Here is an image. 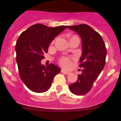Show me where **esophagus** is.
I'll return each mask as SVG.
<instances>
[{"instance_id": "obj_1", "label": "esophagus", "mask_w": 121, "mask_h": 121, "mask_svg": "<svg viewBox=\"0 0 121 121\" xmlns=\"http://www.w3.org/2000/svg\"><path fill=\"white\" fill-rule=\"evenodd\" d=\"M61 72L62 73L66 74H70V72H69V71H66V70H64V69H62V70H61Z\"/></svg>"}]
</instances>
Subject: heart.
<instances>
[{"label": "heart", "instance_id": "1", "mask_svg": "<svg viewBox=\"0 0 121 121\" xmlns=\"http://www.w3.org/2000/svg\"><path fill=\"white\" fill-rule=\"evenodd\" d=\"M60 64L64 67H69L71 65V62L70 60L68 57H63L59 60Z\"/></svg>", "mask_w": 121, "mask_h": 121}]
</instances>
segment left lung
Returning a JSON list of instances; mask_svg holds the SVG:
<instances>
[{
  "instance_id": "obj_1",
  "label": "left lung",
  "mask_w": 121,
  "mask_h": 121,
  "mask_svg": "<svg viewBox=\"0 0 121 121\" xmlns=\"http://www.w3.org/2000/svg\"><path fill=\"white\" fill-rule=\"evenodd\" d=\"M67 27L79 35L82 43L79 65L83 68L82 73L78 75L76 82L69 85V88L73 93L83 95L92 88L93 82L104 68L107 56L105 45L101 36L87 25Z\"/></svg>"
}]
</instances>
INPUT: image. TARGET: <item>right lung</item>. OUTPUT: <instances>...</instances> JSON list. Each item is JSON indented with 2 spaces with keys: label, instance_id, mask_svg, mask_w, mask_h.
I'll return each instance as SVG.
<instances>
[{
  "label": "right lung",
  "instance_id": "1",
  "mask_svg": "<svg viewBox=\"0 0 121 121\" xmlns=\"http://www.w3.org/2000/svg\"><path fill=\"white\" fill-rule=\"evenodd\" d=\"M66 26L48 27L35 24L22 32L17 40L15 50L19 76L32 91L43 93L48 90L54 76L60 72L57 66L42 65L43 54L48 52L50 43Z\"/></svg>",
  "mask_w": 121,
  "mask_h": 121
}]
</instances>
